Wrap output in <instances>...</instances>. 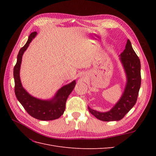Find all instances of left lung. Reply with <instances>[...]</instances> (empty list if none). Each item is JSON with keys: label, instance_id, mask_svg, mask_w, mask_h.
I'll list each match as a JSON object with an SVG mask.
<instances>
[{"label": "left lung", "instance_id": "left-lung-1", "mask_svg": "<svg viewBox=\"0 0 156 156\" xmlns=\"http://www.w3.org/2000/svg\"><path fill=\"white\" fill-rule=\"evenodd\" d=\"M119 56L126 75V87L120 100L107 112H99L88 107L90 112L102 121L120 120L135 105L137 100L141 83L140 62L129 40H127L126 49Z\"/></svg>", "mask_w": 156, "mask_h": 156}]
</instances>
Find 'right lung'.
<instances>
[{"label": "right lung", "instance_id": "right-lung-1", "mask_svg": "<svg viewBox=\"0 0 156 156\" xmlns=\"http://www.w3.org/2000/svg\"><path fill=\"white\" fill-rule=\"evenodd\" d=\"M36 34V32L31 33L26 44L20 50L17 55V63L13 68L15 94L18 101L31 116L40 120H53L58 119L63 115L67 98L75 88L76 81L74 80L72 83L61 87L53 98L48 100H41L31 96L23 87L20 75L22 56Z\"/></svg>", "mask_w": 156, "mask_h": 156}]
</instances>
